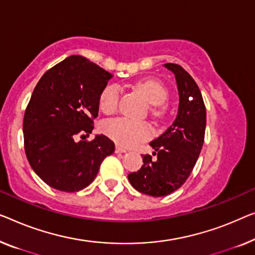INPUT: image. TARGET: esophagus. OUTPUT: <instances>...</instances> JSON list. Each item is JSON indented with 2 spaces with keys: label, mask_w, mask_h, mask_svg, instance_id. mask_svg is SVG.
Wrapping results in <instances>:
<instances>
[{
  "label": "esophagus",
  "mask_w": 255,
  "mask_h": 255,
  "mask_svg": "<svg viewBox=\"0 0 255 255\" xmlns=\"http://www.w3.org/2000/svg\"><path fill=\"white\" fill-rule=\"evenodd\" d=\"M127 150L124 149V147H121L119 145L116 146V153H126Z\"/></svg>",
  "instance_id": "1"
}]
</instances>
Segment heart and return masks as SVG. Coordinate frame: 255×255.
<instances>
[{"label": "heart", "mask_w": 255, "mask_h": 255, "mask_svg": "<svg viewBox=\"0 0 255 255\" xmlns=\"http://www.w3.org/2000/svg\"><path fill=\"white\" fill-rule=\"evenodd\" d=\"M136 90L152 105H161L168 96L161 82L154 79L140 80L135 85ZM119 87L109 85L100 95V109L104 113L115 111L119 102ZM103 131L117 144L125 147L137 146L151 136V128L146 124L137 123L128 118H116L106 120L103 124Z\"/></svg>", "instance_id": "heart-1"}]
</instances>
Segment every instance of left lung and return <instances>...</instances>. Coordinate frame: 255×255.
Returning <instances> with one entry per match:
<instances>
[{
  "instance_id": "obj_1",
  "label": "left lung",
  "mask_w": 255,
  "mask_h": 255,
  "mask_svg": "<svg viewBox=\"0 0 255 255\" xmlns=\"http://www.w3.org/2000/svg\"><path fill=\"white\" fill-rule=\"evenodd\" d=\"M165 67L176 79L177 116L164 134L150 143L154 152L142 155L140 169L128 175L132 188L152 197L169 195L187 181L203 147L206 128V108L195 80L177 64L167 63Z\"/></svg>"
}]
</instances>
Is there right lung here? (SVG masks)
I'll use <instances>...</instances> for the list:
<instances>
[{
  "label": "right lung",
  "instance_id": "1",
  "mask_svg": "<svg viewBox=\"0 0 255 255\" xmlns=\"http://www.w3.org/2000/svg\"><path fill=\"white\" fill-rule=\"evenodd\" d=\"M113 75L82 56H70L48 70L26 108L22 131L26 157L49 187L75 192L95 180L102 161L115 152L105 135L89 136L100 95Z\"/></svg>",
  "mask_w": 255,
  "mask_h": 255
}]
</instances>
